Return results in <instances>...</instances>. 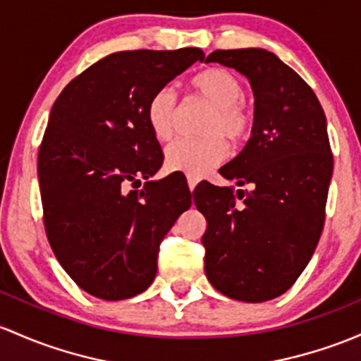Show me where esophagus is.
<instances>
[{
	"label": "esophagus",
	"mask_w": 361,
	"mask_h": 361,
	"mask_svg": "<svg viewBox=\"0 0 361 361\" xmlns=\"http://www.w3.org/2000/svg\"><path fill=\"white\" fill-rule=\"evenodd\" d=\"M187 181H188V188L190 192H193V188L197 187V183H199V178L197 176H192V174H188L187 176Z\"/></svg>",
	"instance_id": "obj_1"
}]
</instances>
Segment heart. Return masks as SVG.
<instances>
[{"instance_id": "heart-1", "label": "heart", "mask_w": 361, "mask_h": 361, "mask_svg": "<svg viewBox=\"0 0 361 361\" xmlns=\"http://www.w3.org/2000/svg\"><path fill=\"white\" fill-rule=\"evenodd\" d=\"M192 92L212 106L202 123L205 137H181L164 150V164L171 171H183L200 176L226 156V142L240 144L250 135L253 111L243 101V84L233 71L212 66L193 75ZM145 120L154 138L164 142L176 128V101L169 89H159L150 96L145 106Z\"/></svg>"}]
</instances>
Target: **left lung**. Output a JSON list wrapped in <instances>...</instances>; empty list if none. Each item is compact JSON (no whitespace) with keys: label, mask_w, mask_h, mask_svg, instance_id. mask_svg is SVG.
Here are the masks:
<instances>
[{"label":"left lung","mask_w":361,"mask_h":361,"mask_svg":"<svg viewBox=\"0 0 361 361\" xmlns=\"http://www.w3.org/2000/svg\"><path fill=\"white\" fill-rule=\"evenodd\" d=\"M205 61L240 71L255 96L252 137L219 169L248 190L204 181L193 192L207 219L205 274L228 298L267 302L295 284L322 233L334 166L326 114L310 85L274 53L217 49Z\"/></svg>","instance_id":"left-lung-1"}]
</instances>
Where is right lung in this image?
<instances>
[{"label":"right lung","instance_id":"1","mask_svg":"<svg viewBox=\"0 0 361 361\" xmlns=\"http://www.w3.org/2000/svg\"><path fill=\"white\" fill-rule=\"evenodd\" d=\"M199 47L120 51L61 90L39 147L44 228L58 262L82 290L116 302L152 284L157 253L192 205L188 187L149 181L162 166L145 106L195 61ZM147 179L142 190L129 187Z\"/></svg>","mask_w":361,"mask_h":361}]
</instances>
